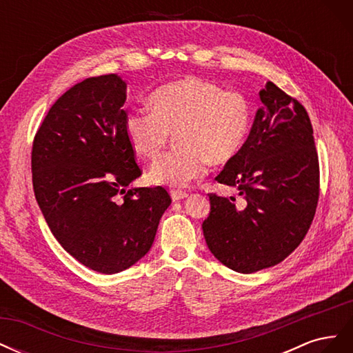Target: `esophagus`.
I'll list each match as a JSON object with an SVG mask.
<instances>
[{"label": "esophagus", "mask_w": 353, "mask_h": 353, "mask_svg": "<svg viewBox=\"0 0 353 353\" xmlns=\"http://www.w3.org/2000/svg\"><path fill=\"white\" fill-rule=\"evenodd\" d=\"M188 194L185 193V191H181V190H172L170 191V197H172L174 201H178V200H183L185 199Z\"/></svg>", "instance_id": "34e87169"}]
</instances>
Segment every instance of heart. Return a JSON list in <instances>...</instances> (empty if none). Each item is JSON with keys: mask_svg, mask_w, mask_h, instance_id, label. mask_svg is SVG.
Wrapping results in <instances>:
<instances>
[{"mask_svg": "<svg viewBox=\"0 0 353 353\" xmlns=\"http://www.w3.org/2000/svg\"><path fill=\"white\" fill-rule=\"evenodd\" d=\"M152 110L126 116L125 134L134 152L153 159L175 132L176 148L150 168L156 184L184 187L208 172L210 160L225 163L236 157L250 131L252 110L240 92L188 77L160 85L150 95Z\"/></svg>", "mask_w": 353, "mask_h": 353, "instance_id": "b5f03b06", "label": "heart"}]
</instances>
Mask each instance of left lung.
I'll return each mask as SVG.
<instances>
[{
	"label": "left lung",
	"mask_w": 353,
	"mask_h": 353,
	"mask_svg": "<svg viewBox=\"0 0 353 353\" xmlns=\"http://www.w3.org/2000/svg\"><path fill=\"white\" fill-rule=\"evenodd\" d=\"M250 134L216 176L236 197L209 194L203 236L230 270L252 274L284 261L305 239L319 197V163L303 105L272 82L259 91Z\"/></svg>",
	"instance_id": "1"
}]
</instances>
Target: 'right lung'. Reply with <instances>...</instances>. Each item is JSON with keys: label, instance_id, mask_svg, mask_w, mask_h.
I'll list each match as a JSON object with an SVG mask.
<instances>
[{"label": "right lung", "instance_id": "obj_1", "mask_svg": "<svg viewBox=\"0 0 353 353\" xmlns=\"http://www.w3.org/2000/svg\"><path fill=\"white\" fill-rule=\"evenodd\" d=\"M125 100L116 73L73 85L51 105L32 145V183L52 236L101 274L140 261L170 205L163 187L126 190L141 169L125 134Z\"/></svg>", "mask_w": 353, "mask_h": 353}]
</instances>
